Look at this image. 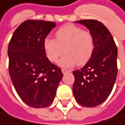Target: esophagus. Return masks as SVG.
<instances>
[{"mask_svg":"<svg viewBox=\"0 0 125 125\" xmlns=\"http://www.w3.org/2000/svg\"><path fill=\"white\" fill-rule=\"evenodd\" d=\"M61 71H62V73H63L64 74H65V73H70L71 71L70 70H68V69H61Z\"/></svg>","mask_w":125,"mask_h":125,"instance_id":"obj_1","label":"esophagus"}]
</instances>
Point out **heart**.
I'll list each match as a JSON object with an SVG mask.
<instances>
[{
  "mask_svg": "<svg viewBox=\"0 0 125 125\" xmlns=\"http://www.w3.org/2000/svg\"><path fill=\"white\" fill-rule=\"evenodd\" d=\"M44 49L52 62L57 61L64 51L66 54L60 60L59 64L69 68L88 61L94 49V40L90 32L73 24H67L56 31L55 39H44Z\"/></svg>",
  "mask_w": 125,
  "mask_h": 125,
  "instance_id": "b5f03b06",
  "label": "heart"
}]
</instances>
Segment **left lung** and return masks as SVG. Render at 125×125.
<instances>
[{"instance_id": "1", "label": "left lung", "mask_w": 125, "mask_h": 125, "mask_svg": "<svg viewBox=\"0 0 125 125\" xmlns=\"http://www.w3.org/2000/svg\"><path fill=\"white\" fill-rule=\"evenodd\" d=\"M92 33L94 49L89 61L79 70L73 92L76 101L85 107H95L106 100L113 90L117 75V48L113 36L104 24L95 20H81Z\"/></svg>"}]
</instances>
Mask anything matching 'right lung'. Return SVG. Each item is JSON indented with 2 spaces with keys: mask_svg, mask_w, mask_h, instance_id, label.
<instances>
[{
  "mask_svg": "<svg viewBox=\"0 0 125 125\" xmlns=\"http://www.w3.org/2000/svg\"><path fill=\"white\" fill-rule=\"evenodd\" d=\"M56 23L28 20L15 30L9 44V71L21 99L32 108H44L55 98L63 73L46 56L44 41Z\"/></svg>",
  "mask_w": 125,
  "mask_h": 125,
  "instance_id": "right-lung-1",
  "label": "right lung"
}]
</instances>
